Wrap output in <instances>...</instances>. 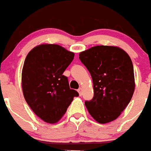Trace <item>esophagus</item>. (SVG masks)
<instances>
[{
  "label": "esophagus",
  "instance_id": "1",
  "mask_svg": "<svg viewBox=\"0 0 151 151\" xmlns=\"http://www.w3.org/2000/svg\"><path fill=\"white\" fill-rule=\"evenodd\" d=\"M78 94H79V96H82V94H83V89H82V88H79V89H78Z\"/></svg>",
  "mask_w": 151,
  "mask_h": 151
}]
</instances>
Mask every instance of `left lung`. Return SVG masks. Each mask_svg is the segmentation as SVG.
I'll return each mask as SVG.
<instances>
[{"mask_svg":"<svg viewBox=\"0 0 151 151\" xmlns=\"http://www.w3.org/2000/svg\"><path fill=\"white\" fill-rule=\"evenodd\" d=\"M79 59L93 78L94 96L85 102L89 114L102 124L115 120L135 89L131 58L119 47L97 45L80 52Z\"/></svg>","mask_w":151,"mask_h":151,"instance_id":"1","label":"left lung"}]
</instances>
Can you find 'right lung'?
<instances>
[{
    "label": "right lung",
    "mask_w": 151,
    "mask_h": 151,
    "mask_svg": "<svg viewBox=\"0 0 151 151\" xmlns=\"http://www.w3.org/2000/svg\"><path fill=\"white\" fill-rule=\"evenodd\" d=\"M75 54L55 44H42L30 51L24 62L22 87L26 102L43 121L61 119L78 93L69 88L63 73Z\"/></svg>",
    "instance_id": "add662e5"
}]
</instances>
